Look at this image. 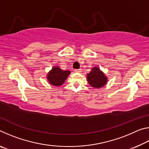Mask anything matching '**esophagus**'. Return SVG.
I'll return each instance as SVG.
<instances>
[{
	"instance_id": "esophagus-1",
	"label": "esophagus",
	"mask_w": 149,
	"mask_h": 149,
	"mask_svg": "<svg viewBox=\"0 0 149 149\" xmlns=\"http://www.w3.org/2000/svg\"><path fill=\"white\" fill-rule=\"evenodd\" d=\"M75 71V72H76V73H80V72H81V69H78V70H74Z\"/></svg>"
}]
</instances>
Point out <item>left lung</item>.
Here are the masks:
<instances>
[{"label":"left lung","mask_w":149,"mask_h":149,"mask_svg":"<svg viewBox=\"0 0 149 149\" xmlns=\"http://www.w3.org/2000/svg\"><path fill=\"white\" fill-rule=\"evenodd\" d=\"M87 79L92 87L101 88L107 84L108 77L99 67L95 66L87 75Z\"/></svg>","instance_id":"left-lung-1"}]
</instances>
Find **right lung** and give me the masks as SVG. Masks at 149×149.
<instances>
[{
    "label": "right lung",
    "instance_id": "1",
    "mask_svg": "<svg viewBox=\"0 0 149 149\" xmlns=\"http://www.w3.org/2000/svg\"><path fill=\"white\" fill-rule=\"evenodd\" d=\"M71 72L62 70L59 66H54L47 75V79L49 84L54 86H61Z\"/></svg>",
    "mask_w": 149,
    "mask_h": 149
}]
</instances>
